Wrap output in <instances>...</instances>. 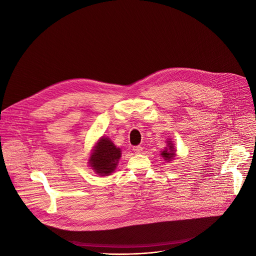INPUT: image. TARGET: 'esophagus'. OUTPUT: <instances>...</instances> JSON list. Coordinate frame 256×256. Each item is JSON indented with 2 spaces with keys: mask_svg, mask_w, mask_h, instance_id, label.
<instances>
[{
  "mask_svg": "<svg viewBox=\"0 0 256 256\" xmlns=\"http://www.w3.org/2000/svg\"><path fill=\"white\" fill-rule=\"evenodd\" d=\"M142 148L140 147V146H134V147H132V150H134V153H136V154H138V153H140L142 150Z\"/></svg>",
  "mask_w": 256,
  "mask_h": 256,
  "instance_id": "34e87169",
  "label": "esophagus"
}]
</instances>
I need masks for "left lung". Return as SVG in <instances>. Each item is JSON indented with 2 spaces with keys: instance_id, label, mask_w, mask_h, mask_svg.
Segmentation results:
<instances>
[{
  "instance_id": "obj_1",
  "label": "left lung",
  "mask_w": 256,
  "mask_h": 256,
  "mask_svg": "<svg viewBox=\"0 0 256 256\" xmlns=\"http://www.w3.org/2000/svg\"><path fill=\"white\" fill-rule=\"evenodd\" d=\"M168 147L161 153V155L164 157L165 160H168V161H171V159H173V157L175 156V150L173 148V144L172 142L169 140L168 142Z\"/></svg>"
}]
</instances>
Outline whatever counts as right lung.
Returning a JSON list of instances; mask_svg holds the SVG:
<instances>
[{"instance_id": "1", "label": "right lung", "mask_w": 256, "mask_h": 256, "mask_svg": "<svg viewBox=\"0 0 256 256\" xmlns=\"http://www.w3.org/2000/svg\"><path fill=\"white\" fill-rule=\"evenodd\" d=\"M120 154V149L116 148L110 140L101 138L90 158V165L100 175H108L114 171Z\"/></svg>"}]
</instances>
